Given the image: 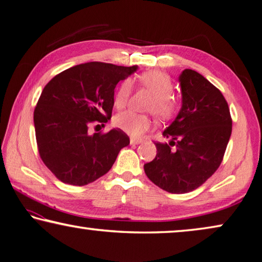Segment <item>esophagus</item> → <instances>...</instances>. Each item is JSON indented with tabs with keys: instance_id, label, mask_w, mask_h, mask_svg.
I'll return each instance as SVG.
<instances>
[{
	"instance_id": "obj_1",
	"label": "esophagus",
	"mask_w": 262,
	"mask_h": 262,
	"mask_svg": "<svg viewBox=\"0 0 262 262\" xmlns=\"http://www.w3.org/2000/svg\"><path fill=\"white\" fill-rule=\"evenodd\" d=\"M141 143H143V140H141V139H135V138L130 139L131 145H138V144H141Z\"/></svg>"
}]
</instances>
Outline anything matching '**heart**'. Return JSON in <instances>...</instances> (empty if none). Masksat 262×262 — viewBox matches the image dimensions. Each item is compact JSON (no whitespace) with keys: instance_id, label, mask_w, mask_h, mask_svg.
<instances>
[{"instance_id":"heart-1","label":"heart","mask_w":262,"mask_h":262,"mask_svg":"<svg viewBox=\"0 0 262 262\" xmlns=\"http://www.w3.org/2000/svg\"><path fill=\"white\" fill-rule=\"evenodd\" d=\"M140 86L145 87L153 94L147 109L155 116L166 119L172 116L176 109V101L173 99V84L169 75L166 72L153 70L141 73L138 77ZM131 93V85L127 80L123 81L114 95V105L117 109L125 107ZM115 125L131 137H140L152 126V121L146 115L136 114L132 112H124L117 115L114 119Z\"/></svg>"}]
</instances>
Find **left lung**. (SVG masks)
Masks as SVG:
<instances>
[{
  "label": "left lung",
  "mask_w": 262,
  "mask_h": 262,
  "mask_svg": "<svg viewBox=\"0 0 262 262\" xmlns=\"http://www.w3.org/2000/svg\"><path fill=\"white\" fill-rule=\"evenodd\" d=\"M180 82L182 108L162 134L170 143L157 141V157L144 166L155 185L177 194L198 189L217 170L232 130L221 91L191 69L181 73Z\"/></svg>",
  "instance_id": "1"
}]
</instances>
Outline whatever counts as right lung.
I'll return each instance as SVG.
<instances>
[{
	"instance_id": "obj_1",
	"label": "right lung",
	"mask_w": 262,
	"mask_h": 262,
	"mask_svg": "<svg viewBox=\"0 0 262 262\" xmlns=\"http://www.w3.org/2000/svg\"><path fill=\"white\" fill-rule=\"evenodd\" d=\"M138 67L90 62L62 71L50 80L34 109L40 158L57 180L82 186L107 173L130 144L121 128L90 134L112 117L114 90Z\"/></svg>"
}]
</instances>
